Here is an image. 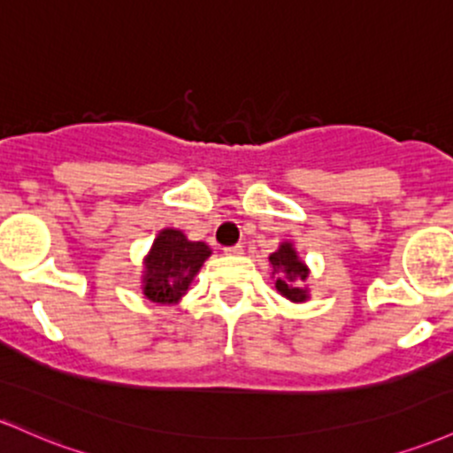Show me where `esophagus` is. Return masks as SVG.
<instances>
[{
    "mask_svg": "<svg viewBox=\"0 0 453 453\" xmlns=\"http://www.w3.org/2000/svg\"><path fill=\"white\" fill-rule=\"evenodd\" d=\"M223 253H226V256H241V253H242V245L226 247V250H223Z\"/></svg>",
    "mask_w": 453,
    "mask_h": 453,
    "instance_id": "1",
    "label": "esophagus"
}]
</instances>
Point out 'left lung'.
I'll list each match as a JSON object with an SVG mask.
<instances>
[{"mask_svg":"<svg viewBox=\"0 0 453 453\" xmlns=\"http://www.w3.org/2000/svg\"><path fill=\"white\" fill-rule=\"evenodd\" d=\"M268 262L273 266L271 277L275 280L277 292L283 299L292 303L310 301V288L305 286L307 277H310V266L299 257L295 242H280L277 251L268 256Z\"/></svg>","mask_w":453,"mask_h":453,"instance_id":"1","label":"left lung"}]
</instances>
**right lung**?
<instances>
[{"label":"right lung","mask_w":453,"mask_h":453,"mask_svg":"<svg viewBox=\"0 0 453 453\" xmlns=\"http://www.w3.org/2000/svg\"><path fill=\"white\" fill-rule=\"evenodd\" d=\"M211 253L206 242L188 241L176 227H163L143 257L142 292L152 303L176 305Z\"/></svg>","instance_id":"add662e5"}]
</instances>
